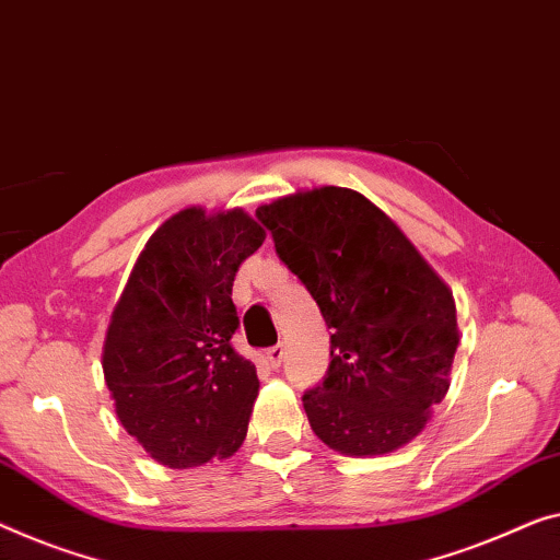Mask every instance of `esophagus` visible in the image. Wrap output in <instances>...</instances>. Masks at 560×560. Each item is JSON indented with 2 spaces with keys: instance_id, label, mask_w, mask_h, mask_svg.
<instances>
[{
  "instance_id": "1",
  "label": "esophagus",
  "mask_w": 560,
  "mask_h": 560,
  "mask_svg": "<svg viewBox=\"0 0 560 560\" xmlns=\"http://www.w3.org/2000/svg\"><path fill=\"white\" fill-rule=\"evenodd\" d=\"M264 360H266V364L271 366V370H279L281 360H283V347H281V345L269 347V349H266V352H264Z\"/></svg>"
}]
</instances>
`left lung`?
<instances>
[{"mask_svg": "<svg viewBox=\"0 0 560 560\" xmlns=\"http://www.w3.org/2000/svg\"><path fill=\"white\" fill-rule=\"evenodd\" d=\"M331 329V364L304 395L314 435L341 455L412 442L450 389L460 345L453 291L370 198L319 186L256 208Z\"/></svg>", "mask_w": 560, "mask_h": 560, "instance_id": "left-lung-1", "label": "left lung"}]
</instances>
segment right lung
<instances>
[{"label": "right lung", "instance_id": "right-lung-1", "mask_svg": "<svg viewBox=\"0 0 560 560\" xmlns=\"http://www.w3.org/2000/svg\"><path fill=\"white\" fill-rule=\"evenodd\" d=\"M264 238L244 208H183L148 238L113 308L105 385L122 428L161 465L196 467L244 445L258 377L231 347V289Z\"/></svg>", "mask_w": 560, "mask_h": 560}]
</instances>
